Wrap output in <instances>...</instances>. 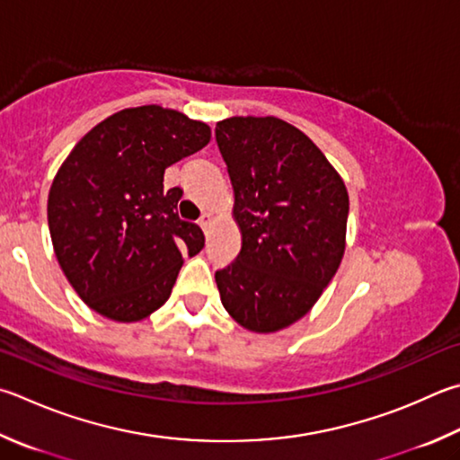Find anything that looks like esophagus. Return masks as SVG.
Masks as SVG:
<instances>
[{"label": "esophagus", "mask_w": 460, "mask_h": 460, "mask_svg": "<svg viewBox=\"0 0 460 460\" xmlns=\"http://www.w3.org/2000/svg\"><path fill=\"white\" fill-rule=\"evenodd\" d=\"M199 225H201V229L207 233V229L211 227V215H208V213H203V215H201V219H199Z\"/></svg>", "instance_id": "34e87169"}]
</instances>
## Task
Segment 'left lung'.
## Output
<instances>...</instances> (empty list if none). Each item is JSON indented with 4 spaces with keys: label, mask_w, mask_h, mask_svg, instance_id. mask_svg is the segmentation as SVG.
<instances>
[{
    "label": "left lung",
    "mask_w": 460,
    "mask_h": 460,
    "mask_svg": "<svg viewBox=\"0 0 460 460\" xmlns=\"http://www.w3.org/2000/svg\"><path fill=\"white\" fill-rule=\"evenodd\" d=\"M217 146L235 193V261L215 273L223 307L270 333L312 310L346 249L348 190L302 130L275 116L217 122Z\"/></svg>",
    "instance_id": "8db88e82"
}]
</instances>
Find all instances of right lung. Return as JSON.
<instances>
[{
    "label": "right lung",
    "instance_id": "obj_1",
    "mask_svg": "<svg viewBox=\"0 0 460 460\" xmlns=\"http://www.w3.org/2000/svg\"><path fill=\"white\" fill-rule=\"evenodd\" d=\"M211 140L205 122L163 106L127 108L72 148L48 197L54 252L82 302L114 322H138L171 296L182 255L205 247L182 221L164 169Z\"/></svg>",
    "mask_w": 460,
    "mask_h": 460
}]
</instances>
